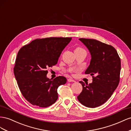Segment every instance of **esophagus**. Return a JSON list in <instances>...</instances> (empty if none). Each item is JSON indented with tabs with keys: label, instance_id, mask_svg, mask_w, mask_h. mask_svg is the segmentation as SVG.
<instances>
[{
	"label": "esophagus",
	"instance_id": "obj_1",
	"mask_svg": "<svg viewBox=\"0 0 131 131\" xmlns=\"http://www.w3.org/2000/svg\"><path fill=\"white\" fill-rule=\"evenodd\" d=\"M68 81L69 82H76L75 81H74V80H73L72 78H69V79L68 80Z\"/></svg>",
	"mask_w": 131,
	"mask_h": 131
}]
</instances>
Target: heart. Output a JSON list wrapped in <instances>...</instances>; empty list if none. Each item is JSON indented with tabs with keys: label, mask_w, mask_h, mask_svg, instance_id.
<instances>
[{
	"label": "heart",
	"mask_w": 131,
	"mask_h": 131,
	"mask_svg": "<svg viewBox=\"0 0 131 131\" xmlns=\"http://www.w3.org/2000/svg\"><path fill=\"white\" fill-rule=\"evenodd\" d=\"M82 49H82V48H80V47H78V48H76L75 50H82Z\"/></svg>",
	"instance_id": "1"
}]
</instances>
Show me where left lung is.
Masks as SVG:
<instances>
[{
    "label": "left lung",
    "mask_w": 131,
    "mask_h": 131,
    "mask_svg": "<svg viewBox=\"0 0 131 131\" xmlns=\"http://www.w3.org/2000/svg\"><path fill=\"white\" fill-rule=\"evenodd\" d=\"M90 52V64L85 73L93 76L92 83H81L83 89L77 96L84 106L94 108L105 103L117 87L121 60L117 51L110 45L95 39L80 38Z\"/></svg>",
    "instance_id": "1"
}]
</instances>
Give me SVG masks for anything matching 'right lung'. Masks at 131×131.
Masks as SVG:
<instances>
[{"label": "right lung", "mask_w": 131, "mask_h": 131, "mask_svg": "<svg viewBox=\"0 0 131 131\" xmlns=\"http://www.w3.org/2000/svg\"><path fill=\"white\" fill-rule=\"evenodd\" d=\"M71 39L68 37L37 39L18 51L14 68L15 77L22 94L32 105L46 107L57 100V89L67 80L63 76L49 79L47 69L57 64Z\"/></svg>", "instance_id": "1"}]
</instances>
